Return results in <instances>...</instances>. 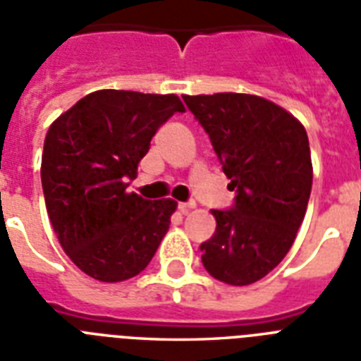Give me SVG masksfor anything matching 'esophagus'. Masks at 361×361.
Listing matches in <instances>:
<instances>
[{
  "label": "esophagus",
  "mask_w": 361,
  "mask_h": 361,
  "mask_svg": "<svg viewBox=\"0 0 361 361\" xmlns=\"http://www.w3.org/2000/svg\"><path fill=\"white\" fill-rule=\"evenodd\" d=\"M195 206H197L195 202H180V204H178V209H180L181 214H187V212L195 208Z\"/></svg>",
  "instance_id": "obj_1"
}]
</instances>
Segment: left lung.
I'll use <instances>...</instances> for the list:
<instances>
[{"label": "left lung", "instance_id": "8db88e82", "mask_svg": "<svg viewBox=\"0 0 361 361\" xmlns=\"http://www.w3.org/2000/svg\"><path fill=\"white\" fill-rule=\"evenodd\" d=\"M183 101L236 191L231 209H212L217 228L200 245L204 268L226 285L257 283L285 258L305 217L313 185L307 133L285 109L257 95Z\"/></svg>", "mask_w": 361, "mask_h": 361}]
</instances>
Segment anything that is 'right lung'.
Wrapping results in <instances>:
<instances>
[{"mask_svg": "<svg viewBox=\"0 0 361 361\" xmlns=\"http://www.w3.org/2000/svg\"><path fill=\"white\" fill-rule=\"evenodd\" d=\"M185 106L176 95L99 90L59 116L44 138L41 181L67 257L103 283L146 268L178 202L127 192L153 135Z\"/></svg>", "mask_w": 361, "mask_h": 361, "instance_id": "obj_1", "label": "right lung"}]
</instances>
